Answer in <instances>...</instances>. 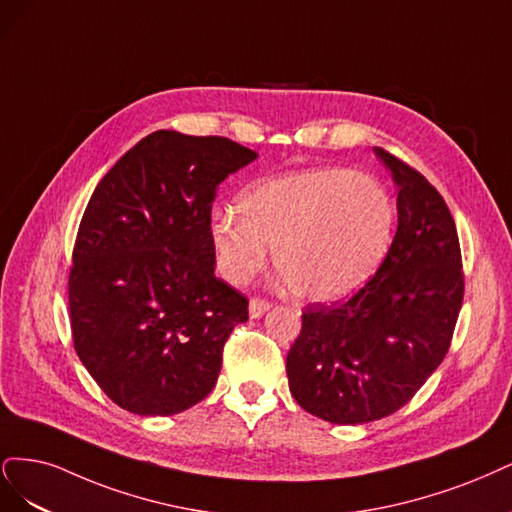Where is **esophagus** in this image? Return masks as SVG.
<instances>
[{
	"mask_svg": "<svg viewBox=\"0 0 512 512\" xmlns=\"http://www.w3.org/2000/svg\"><path fill=\"white\" fill-rule=\"evenodd\" d=\"M270 310V302L268 300H261V298H253L249 304V315L251 319H261L266 312Z\"/></svg>",
	"mask_w": 512,
	"mask_h": 512,
	"instance_id": "esophagus-1",
	"label": "esophagus"
}]
</instances>
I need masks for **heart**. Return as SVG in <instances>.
Masks as SVG:
<instances>
[{
    "label": "heart",
    "mask_w": 512,
    "mask_h": 512,
    "mask_svg": "<svg viewBox=\"0 0 512 512\" xmlns=\"http://www.w3.org/2000/svg\"><path fill=\"white\" fill-rule=\"evenodd\" d=\"M240 217L212 214L210 238L223 276L242 285L266 263L295 295L334 302L366 285L393 238L395 206L378 180L344 168L280 174L240 195Z\"/></svg>",
    "instance_id": "obj_1"
}]
</instances>
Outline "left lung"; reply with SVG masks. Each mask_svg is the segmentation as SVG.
I'll return each instance as SVG.
<instances>
[{"label": "left lung", "mask_w": 512, "mask_h": 512, "mask_svg": "<svg viewBox=\"0 0 512 512\" xmlns=\"http://www.w3.org/2000/svg\"><path fill=\"white\" fill-rule=\"evenodd\" d=\"M398 185V232L381 268L344 304H310L287 355L289 389L338 425L383 419L410 402L447 355L464 300L455 221L427 178L383 148Z\"/></svg>", "instance_id": "left-lung-1"}]
</instances>
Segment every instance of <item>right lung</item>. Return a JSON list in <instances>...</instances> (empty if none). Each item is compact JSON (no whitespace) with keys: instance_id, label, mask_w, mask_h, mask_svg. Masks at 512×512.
I'll list each match as a JSON object with an SVG mask.
<instances>
[{"instance_id":"obj_1","label":"right lung","mask_w":512,"mask_h":512,"mask_svg":"<svg viewBox=\"0 0 512 512\" xmlns=\"http://www.w3.org/2000/svg\"><path fill=\"white\" fill-rule=\"evenodd\" d=\"M257 153L219 136L159 129L95 187L70 270L74 349L121 408L168 417L217 383L249 300L214 276L210 208Z\"/></svg>"}]
</instances>
